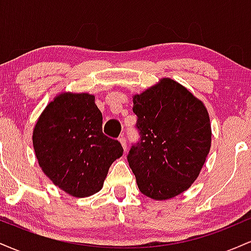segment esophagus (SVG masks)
Instances as JSON below:
<instances>
[{"label": "esophagus", "mask_w": 251, "mask_h": 251, "mask_svg": "<svg viewBox=\"0 0 251 251\" xmlns=\"http://www.w3.org/2000/svg\"><path fill=\"white\" fill-rule=\"evenodd\" d=\"M119 142H120V144H122L124 151H126V148H127V144H126V138L124 137V135H122V137L119 138Z\"/></svg>", "instance_id": "esophagus-1"}]
</instances>
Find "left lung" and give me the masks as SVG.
<instances>
[{
	"mask_svg": "<svg viewBox=\"0 0 251 251\" xmlns=\"http://www.w3.org/2000/svg\"><path fill=\"white\" fill-rule=\"evenodd\" d=\"M140 142L127 155L143 195L155 201L186 191L211 148L208 109L179 82L163 77L132 96Z\"/></svg>",
	"mask_w": 251,
	"mask_h": 251,
	"instance_id": "obj_1",
	"label": "left lung"
}]
</instances>
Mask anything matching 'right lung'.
Segmentation results:
<instances>
[{
	"mask_svg": "<svg viewBox=\"0 0 251 251\" xmlns=\"http://www.w3.org/2000/svg\"><path fill=\"white\" fill-rule=\"evenodd\" d=\"M42 172L76 198L101 190L109 166L123 155L118 140L102 133V114L89 93L62 92L46 106L33 129Z\"/></svg>",
	"mask_w": 251,
	"mask_h": 251,
	"instance_id": "obj_1",
	"label": "right lung"
}]
</instances>
